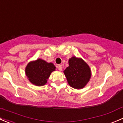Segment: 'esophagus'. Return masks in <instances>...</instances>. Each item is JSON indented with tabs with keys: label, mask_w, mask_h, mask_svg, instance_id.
<instances>
[{
	"label": "esophagus",
	"mask_w": 123,
	"mask_h": 123,
	"mask_svg": "<svg viewBox=\"0 0 123 123\" xmlns=\"http://www.w3.org/2000/svg\"><path fill=\"white\" fill-rule=\"evenodd\" d=\"M58 68L60 71H62V66L61 65H59L58 67Z\"/></svg>",
	"instance_id": "34e87169"
}]
</instances>
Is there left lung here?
<instances>
[{
    "instance_id": "obj_1",
    "label": "left lung",
    "mask_w": 123,
    "mask_h": 123,
    "mask_svg": "<svg viewBox=\"0 0 123 123\" xmlns=\"http://www.w3.org/2000/svg\"><path fill=\"white\" fill-rule=\"evenodd\" d=\"M68 65L64 71L68 85L74 89L83 88L91 77L89 66L83 59L76 56L69 59Z\"/></svg>"
}]
</instances>
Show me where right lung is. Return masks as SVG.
<instances>
[{"label":"right lung","instance_id":"1","mask_svg":"<svg viewBox=\"0 0 123 123\" xmlns=\"http://www.w3.org/2000/svg\"><path fill=\"white\" fill-rule=\"evenodd\" d=\"M55 69L53 63L38 58L27 64L25 68V74L32 84L41 86L47 83L51 73Z\"/></svg>","mask_w":123,"mask_h":123}]
</instances>
